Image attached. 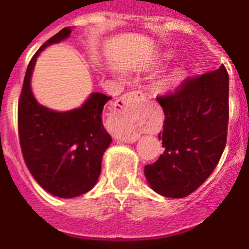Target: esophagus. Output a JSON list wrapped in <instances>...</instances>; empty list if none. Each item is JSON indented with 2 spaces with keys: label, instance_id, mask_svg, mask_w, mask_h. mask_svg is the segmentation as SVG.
<instances>
[{
  "label": "esophagus",
  "instance_id": "obj_1",
  "mask_svg": "<svg viewBox=\"0 0 249 249\" xmlns=\"http://www.w3.org/2000/svg\"><path fill=\"white\" fill-rule=\"evenodd\" d=\"M144 95L140 91H130L123 95L114 104L111 115L109 118V129L116 139L125 142H135L138 139L137 127V112L134 103L142 100Z\"/></svg>",
  "mask_w": 249,
  "mask_h": 249
}]
</instances>
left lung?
Wrapping results in <instances>:
<instances>
[{
    "mask_svg": "<svg viewBox=\"0 0 249 249\" xmlns=\"http://www.w3.org/2000/svg\"><path fill=\"white\" fill-rule=\"evenodd\" d=\"M229 77L224 65L187 77L158 96L163 107L164 153L144 168L149 184L168 198H184L212 174L223 154L229 119Z\"/></svg>",
    "mask_w": 249,
    "mask_h": 249,
    "instance_id": "left-lung-1",
    "label": "left lung"
}]
</instances>
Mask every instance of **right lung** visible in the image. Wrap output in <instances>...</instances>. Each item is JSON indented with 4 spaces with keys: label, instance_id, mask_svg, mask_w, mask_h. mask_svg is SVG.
<instances>
[{
    "label": "right lung",
    "instance_id": "1",
    "mask_svg": "<svg viewBox=\"0 0 249 249\" xmlns=\"http://www.w3.org/2000/svg\"><path fill=\"white\" fill-rule=\"evenodd\" d=\"M71 34L65 27L32 56L18 99V138L23 160L41 187L53 196L73 198L91 189L101 172L104 151L111 142L103 125L104 105L111 96L94 92L79 109L56 112L42 107L31 91L35 62L46 46Z\"/></svg>",
    "mask_w": 249,
    "mask_h": 249
}]
</instances>
